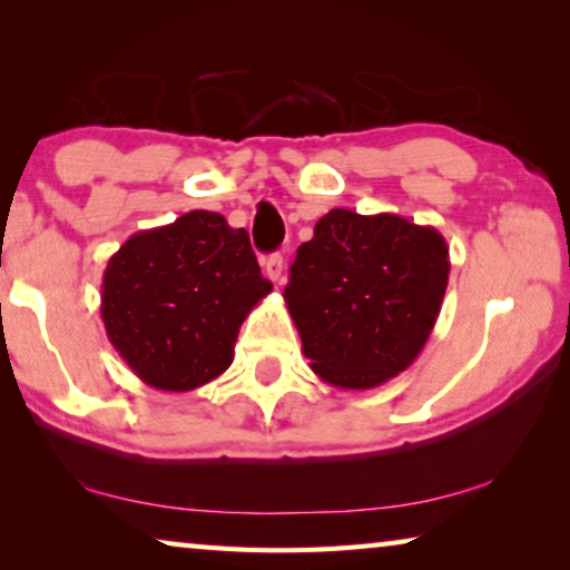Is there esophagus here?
I'll return each instance as SVG.
<instances>
[{"instance_id": "obj_1", "label": "esophagus", "mask_w": 570, "mask_h": 570, "mask_svg": "<svg viewBox=\"0 0 570 570\" xmlns=\"http://www.w3.org/2000/svg\"><path fill=\"white\" fill-rule=\"evenodd\" d=\"M264 272L266 276L272 278V282H282V274H284V256L282 254H272L264 258Z\"/></svg>"}]
</instances>
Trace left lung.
Segmentation results:
<instances>
[{"label": "left lung", "mask_w": 570, "mask_h": 570, "mask_svg": "<svg viewBox=\"0 0 570 570\" xmlns=\"http://www.w3.org/2000/svg\"><path fill=\"white\" fill-rule=\"evenodd\" d=\"M448 276L450 250L438 228L346 208L322 216L284 288L314 374L340 390L397 377L430 340Z\"/></svg>", "instance_id": "1"}]
</instances>
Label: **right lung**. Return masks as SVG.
<instances>
[{
  "label": "right lung",
  "instance_id": "1",
  "mask_svg": "<svg viewBox=\"0 0 570 570\" xmlns=\"http://www.w3.org/2000/svg\"><path fill=\"white\" fill-rule=\"evenodd\" d=\"M272 288L244 228L190 210L138 230L110 256L100 314L135 377L190 392L228 370L240 324Z\"/></svg>",
  "mask_w": 570,
  "mask_h": 570
}]
</instances>
